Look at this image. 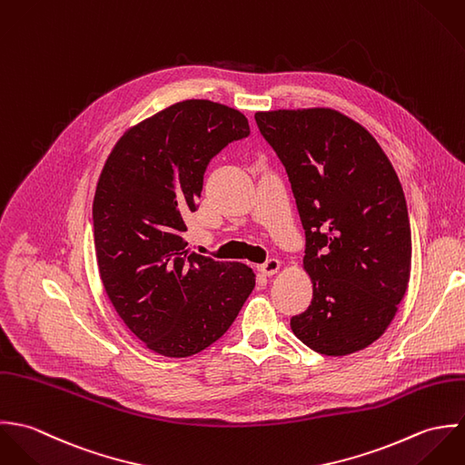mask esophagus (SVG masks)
I'll return each mask as SVG.
<instances>
[{
	"instance_id": "1",
	"label": "esophagus",
	"mask_w": 465,
	"mask_h": 465,
	"mask_svg": "<svg viewBox=\"0 0 465 465\" xmlns=\"http://www.w3.org/2000/svg\"><path fill=\"white\" fill-rule=\"evenodd\" d=\"M279 270V259H268L264 264H261V266H259V272H261L262 275H266V277H272V275H275Z\"/></svg>"
}]
</instances>
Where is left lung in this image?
<instances>
[{"label":"left lung","instance_id":"obj_1","mask_svg":"<svg viewBox=\"0 0 465 465\" xmlns=\"http://www.w3.org/2000/svg\"><path fill=\"white\" fill-rule=\"evenodd\" d=\"M255 122L285 167L305 230L312 300L291 329L325 356L363 351L408 289L411 230L401 182L371 133L340 111H261Z\"/></svg>","mask_w":465,"mask_h":465}]
</instances>
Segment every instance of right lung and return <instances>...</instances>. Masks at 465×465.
Returning a JSON list of instances; mask_svg holds the SVG:
<instances>
[{
    "label": "right lung",
    "mask_w": 465,
    "mask_h": 465,
    "mask_svg": "<svg viewBox=\"0 0 465 465\" xmlns=\"http://www.w3.org/2000/svg\"><path fill=\"white\" fill-rule=\"evenodd\" d=\"M250 134L248 118L210 100H183L124 133L94 199V253L104 289L147 349L188 358L217 341L255 287L241 262L186 248L210 160Z\"/></svg>",
    "instance_id": "1"
}]
</instances>
